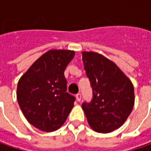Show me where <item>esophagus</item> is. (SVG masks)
<instances>
[{
	"label": "esophagus",
	"instance_id": "esophagus-1",
	"mask_svg": "<svg viewBox=\"0 0 151 151\" xmlns=\"http://www.w3.org/2000/svg\"><path fill=\"white\" fill-rule=\"evenodd\" d=\"M76 99H77L78 101H81V94H79V93L77 94V95H76Z\"/></svg>",
	"mask_w": 151,
	"mask_h": 151
}]
</instances>
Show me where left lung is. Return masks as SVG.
<instances>
[{
	"instance_id": "8db88e82",
	"label": "left lung",
	"mask_w": 151,
	"mask_h": 151,
	"mask_svg": "<svg viewBox=\"0 0 151 151\" xmlns=\"http://www.w3.org/2000/svg\"><path fill=\"white\" fill-rule=\"evenodd\" d=\"M82 56L93 89L92 101L83 103L82 108L93 130L111 133L126 122L134 108V85L121 69L101 54L83 51Z\"/></svg>"
}]
</instances>
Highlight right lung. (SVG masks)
<instances>
[{
    "instance_id": "add662e5",
    "label": "right lung",
    "mask_w": 151,
    "mask_h": 151,
    "mask_svg": "<svg viewBox=\"0 0 151 151\" xmlns=\"http://www.w3.org/2000/svg\"><path fill=\"white\" fill-rule=\"evenodd\" d=\"M75 51L50 50L39 57L19 78L17 100L27 121L44 132H53L66 122L74 106L67 92L64 71Z\"/></svg>"
}]
</instances>
